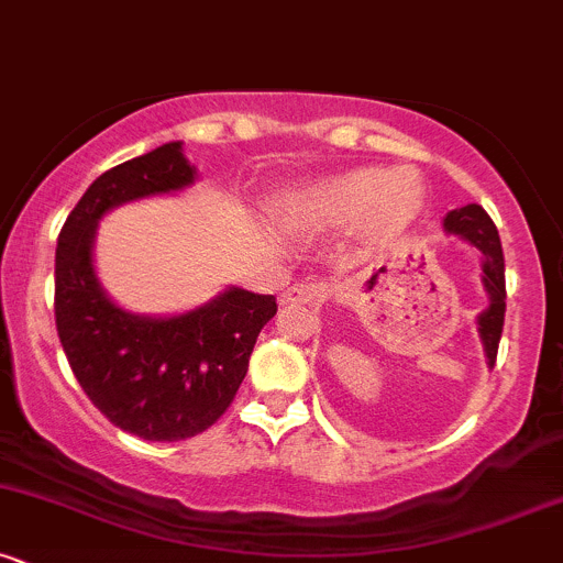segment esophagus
<instances>
[{"mask_svg": "<svg viewBox=\"0 0 563 563\" xmlns=\"http://www.w3.org/2000/svg\"><path fill=\"white\" fill-rule=\"evenodd\" d=\"M324 298V287L319 284L306 282V284H292L289 289H284L282 303H317Z\"/></svg>", "mask_w": 563, "mask_h": 563, "instance_id": "34e87169", "label": "esophagus"}]
</instances>
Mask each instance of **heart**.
Instances as JSON below:
<instances>
[{
  "label": "heart",
  "mask_w": 563,
  "mask_h": 563,
  "mask_svg": "<svg viewBox=\"0 0 563 563\" xmlns=\"http://www.w3.org/2000/svg\"><path fill=\"white\" fill-rule=\"evenodd\" d=\"M311 214L322 225L346 228L360 222L371 244H391L424 209V185L408 168L356 166L324 179L311 190Z\"/></svg>",
  "instance_id": "heart-1"
}]
</instances>
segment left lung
<instances>
[{
  "mask_svg": "<svg viewBox=\"0 0 563 563\" xmlns=\"http://www.w3.org/2000/svg\"><path fill=\"white\" fill-rule=\"evenodd\" d=\"M443 231L449 235H459L481 252V282L488 295V306L477 313V335L483 341L488 367L497 362V349L501 338V324H505V257H501L499 231L494 225L486 209L477 203H467L462 209H453L443 217Z\"/></svg>",
  "mask_w": 563,
  "mask_h": 563,
  "instance_id": "left-lung-1",
  "label": "left lung"
}]
</instances>
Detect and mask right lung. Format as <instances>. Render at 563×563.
<instances>
[{
	"mask_svg": "<svg viewBox=\"0 0 563 563\" xmlns=\"http://www.w3.org/2000/svg\"><path fill=\"white\" fill-rule=\"evenodd\" d=\"M196 177L183 142L120 163L82 192L56 246V328L71 373L114 427L153 443L192 438L225 413L276 313L274 295L225 287L192 311L147 317L101 287L93 265L101 217L185 190Z\"/></svg>",
	"mask_w": 563,
	"mask_h": 563,
	"instance_id": "1",
	"label": "right lung"
}]
</instances>
